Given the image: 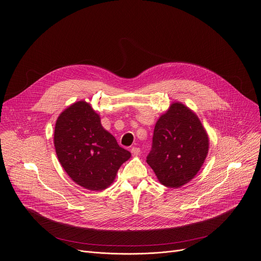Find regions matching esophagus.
<instances>
[{
	"instance_id": "34e87169",
	"label": "esophagus",
	"mask_w": 261,
	"mask_h": 261,
	"mask_svg": "<svg viewBox=\"0 0 261 261\" xmlns=\"http://www.w3.org/2000/svg\"><path fill=\"white\" fill-rule=\"evenodd\" d=\"M131 153H132V155H134V156L140 154V148L133 146V147L131 148Z\"/></svg>"
}]
</instances>
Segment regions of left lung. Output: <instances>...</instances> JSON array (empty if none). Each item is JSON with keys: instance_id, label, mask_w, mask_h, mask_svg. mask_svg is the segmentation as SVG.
Listing matches in <instances>:
<instances>
[{"instance_id": "obj_1", "label": "left lung", "mask_w": 261, "mask_h": 261, "mask_svg": "<svg viewBox=\"0 0 261 261\" xmlns=\"http://www.w3.org/2000/svg\"><path fill=\"white\" fill-rule=\"evenodd\" d=\"M208 150L209 137L198 116L173 102L155 123L146 162L163 186L178 189L197 175Z\"/></svg>"}]
</instances>
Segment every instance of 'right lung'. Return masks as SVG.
I'll return each instance as SVG.
<instances>
[{"instance_id": "right-lung-1", "label": "right lung", "mask_w": 261, "mask_h": 261, "mask_svg": "<svg viewBox=\"0 0 261 261\" xmlns=\"http://www.w3.org/2000/svg\"><path fill=\"white\" fill-rule=\"evenodd\" d=\"M57 158L67 175L89 191L108 189L131 153L100 123L90 103L80 100L58 117L54 130Z\"/></svg>"}]
</instances>
